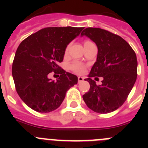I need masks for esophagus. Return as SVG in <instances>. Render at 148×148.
Instances as JSON below:
<instances>
[{
	"instance_id": "34e87169",
	"label": "esophagus",
	"mask_w": 148,
	"mask_h": 148,
	"mask_svg": "<svg viewBox=\"0 0 148 148\" xmlns=\"http://www.w3.org/2000/svg\"><path fill=\"white\" fill-rule=\"evenodd\" d=\"M84 80V77H82V76H78V83H80V82H83Z\"/></svg>"
}]
</instances>
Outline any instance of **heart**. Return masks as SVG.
Listing matches in <instances>:
<instances>
[{"label": "heart", "mask_w": 148, "mask_h": 148, "mask_svg": "<svg viewBox=\"0 0 148 148\" xmlns=\"http://www.w3.org/2000/svg\"><path fill=\"white\" fill-rule=\"evenodd\" d=\"M87 43H90V41H89V40H86V41H84V44H87ZM67 50H68V47L66 49V53L67 52ZM71 69L73 72H75V73H78V74H81V73H82L84 71L85 66H84V64H82V63L75 61V62L72 64Z\"/></svg>", "instance_id": "b5f03b06"}]
</instances>
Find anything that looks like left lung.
<instances>
[{"label": "left lung", "mask_w": 148, "mask_h": 148, "mask_svg": "<svg viewBox=\"0 0 148 148\" xmlns=\"http://www.w3.org/2000/svg\"><path fill=\"white\" fill-rule=\"evenodd\" d=\"M81 35H86L98 47L97 59L85 79L90 88L84 101L94 112H113L124 104L136 81L135 52L122 38L102 29L88 27ZM95 76L103 78L101 86L92 80Z\"/></svg>", "instance_id": "1"}]
</instances>
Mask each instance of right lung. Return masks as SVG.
I'll use <instances>...</instances> for the list:
<instances>
[{
	"mask_svg": "<svg viewBox=\"0 0 148 148\" xmlns=\"http://www.w3.org/2000/svg\"><path fill=\"white\" fill-rule=\"evenodd\" d=\"M84 27H47L32 34L18 46L12 64V77L18 95L39 113L59 108L66 92L78 83V77L58 66L67 45ZM59 73L56 82L48 78Z\"/></svg>",
	"mask_w": 148,
	"mask_h": 148,
	"instance_id": "1",
	"label": "right lung"
}]
</instances>
